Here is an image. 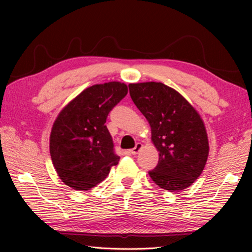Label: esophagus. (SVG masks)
Segmentation results:
<instances>
[{
	"label": "esophagus",
	"instance_id": "esophagus-1",
	"mask_svg": "<svg viewBox=\"0 0 252 252\" xmlns=\"http://www.w3.org/2000/svg\"><path fill=\"white\" fill-rule=\"evenodd\" d=\"M142 144L141 143H137L136 144V145H135V147L134 148H132L131 149V151H130V153L132 154V155H136L138 152H140L141 151V148H142Z\"/></svg>",
	"mask_w": 252,
	"mask_h": 252
}]
</instances>
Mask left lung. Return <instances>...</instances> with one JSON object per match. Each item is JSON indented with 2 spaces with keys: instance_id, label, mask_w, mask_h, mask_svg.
Here are the masks:
<instances>
[{
  "instance_id": "obj_1",
  "label": "left lung",
  "mask_w": 252,
  "mask_h": 252,
  "mask_svg": "<svg viewBox=\"0 0 252 252\" xmlns=\"http://www.w3.org/2000/svg\"><path fill=\"white\" fill-rule=\"evenodd\" d=\"M130 95L152 127L159 152L157 167L149 171L159 187L180 191L194 183L205 168L209 143L205 125L189 101L160 82L131 83Z\"/></svg>"
}]
</instances>
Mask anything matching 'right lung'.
I'll use <instances>...</instances> for the list:
<instances>
[{
	"label": "right lung",
	"instance_id": "right-lung-1",
	"mask_svg": "<svg viewBox=\"0 0 252 252\" xmlns=\"http://www.w3.org/2000/svg\"><path fill=\"white\" fill-rule=\"evenodd\" d=\"M127 94L125 83L85 89L63 108L53 125L50 153L61 180L76 190H89L119 162L106 119Z\"/></svg>",
	"mask_w": 252,
	"mask_h": 252
}]
</instances>
